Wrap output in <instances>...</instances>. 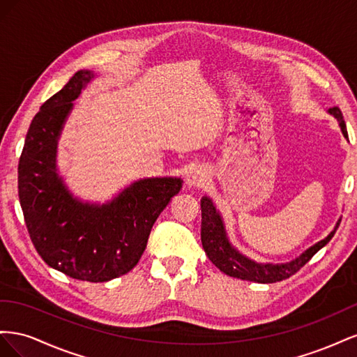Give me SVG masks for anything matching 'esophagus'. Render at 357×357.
<instances>
[{
    "instance_id": "obj_1",
    "label": "esophagus",
    "mask_w": 357,
    "mask_h": 357,
    "mask_svg": "<svg viewBox=\"0 0 357 357\" xmlns=\"http://www.w3.org/2000/svg\"><path fill=\"white\" fill-rule=\"evenodd\" d=\"M207 180H208V174L207 171H205V168L195 167L188 172L186 185L189 188H199V186H204L205 183H207Z\"/></svg>"
}]
</instances>
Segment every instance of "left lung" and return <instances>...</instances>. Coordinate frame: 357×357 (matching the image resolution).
<instances>
[{
	"label": "left lung",
	"instance_id": "1",
	"mask_svg": "<svg viewBox=\"0 0 357 357\" xmlns=\"http://www.w3.org/2000/svg\"><path fill=\"white\" fill-rule=\"evenodd\" d=\"M328 112L338 121L344 137L349 138L341 110L338 107H332ZM201 241L210 261L226 275L255 283H277L298 273L321 247H325L332 240V236L335 235V231L338 229L341 222L338 220L337 226H335L333 231L325 240L311 245L299 257L294 259V261L286 264H259L240 253L229 243L222 215L215 210L213 201L208 197H202L201 199Z\"/></svg>",
	"mask_w": 357,
	"mask_h": 357
}]
</instances>
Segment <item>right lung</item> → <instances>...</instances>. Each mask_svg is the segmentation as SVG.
Masks as SVG:
<instances>
[{
    "mask_svg": "<svg viewBox=\"0 0 357 357\" xmlns=\"http://www.w3.org/2000/svg\"><path fill=\"white\" fill-rule=\"evenodd\" d=\"M93 77L92 71H77L40 107L19 159L17 189L31 241L43 261L73 278L102 283L138 264L153 223L183 180H138L102 205L71 195L56 172L58 139L73 101Z\"/></svg>",
    "mask_w": 357,
    "mask_h": 357,
    "instance_id": "right-lung-1",
    "label": "right lung"
}]
</instances>
